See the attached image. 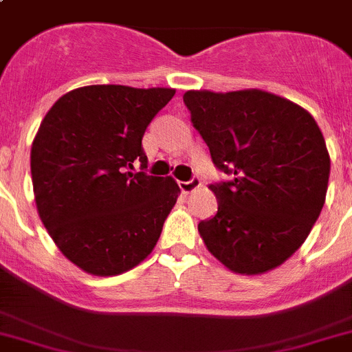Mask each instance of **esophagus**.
I'll return each instance as SVG.
<instances>
[{"mask_svg": "<svg viewBox=\"0 0 352 352\" xmlns=\"http://www.w3.org/2000/svg\"><path fill=\"white\" fill-rule=\"evenodd\" d=\"M200 184H201L200 177H193V179H189V180H180L179 188L182 189V193H191V191H195L197 188H200Z\"/></svg>", "mask_w": 352, "mask_h": 352, "instance_id": "esophagus-1", "label": "esophagus"}]
</instances>
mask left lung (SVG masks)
<instances>
[{
	"instance_id": "obj_1",
	"label": "left lung",
	"mask_w": 352,
	"mask_h": 352,
	"mask_svg": "<svg viewBox=\"0 0 352 352\" xmlns=\"http://www.w3.org/2000/svg\"><path fill=\"white\" fill-rule=\"evenodd\" d=\"M191 124L214 166L218 212L198 223L207 250L230 271L261 274L305 243L322 210L329 154L310 113L262 90L186 91Z\"/></svg>"
}]
</instances>
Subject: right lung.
<instances>
[{
  "label": "right lung",
  "mask_w": 352,
  "mask_h": 352,
  "mask_svg": "<svg viewBox=\"0 0 352 352\" xmlns=\"http://www.w3.org/2000/svg\"><path fill=\"white\" fill-rule=\"evenodd\" d=\"M173 96L172 88H76L38 127L32 146L38 216L60 252L87 273H125L157 243L180 189L172 177L145 173L142 140Z\"/></svg>",
  "instance_id": "right-lung-1"
}]
</instances>
